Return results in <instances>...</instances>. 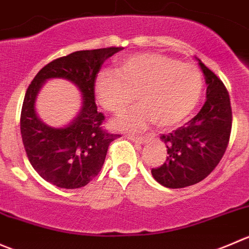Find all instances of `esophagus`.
<instances>
[{
  "instance_id": "obj_1",
  "label": "esophagus",
  "mask_w": 249,
  "mask_h": 249,
  "mask_svg": "<svg viewBox=\"0 0 249 249\" xmlns=\"http://www.w3.org/2000/svg\"><path fill=\"white\" fill-rule=\"evenodd\" d=\"M128 139L134 142L135 144H142L144 142V137H134V135H128Z\"/></svg>"
}]
</instances>
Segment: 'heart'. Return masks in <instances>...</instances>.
<instances>
[{"label":"heart","mask_w":249,"mask_h":249,"mask_svg":"<svg viewBox=\"0 0 249 249\" xmlns=\"http://www.w3.org/2000/svg\"><path fill=\"white\" fill-rule=\"evenodd\" d=\"M203 77L200 69L171 56L139 53L117 63L116 71L98 73L94 92L104 109L120 114L137 100L142 107L114 122L125 132H138L154 122L160 128L183 124L200 102Z\"/></svg>","instance_id":"obj_1"}]
</instances>
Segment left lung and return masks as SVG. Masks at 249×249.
Returning <instances> with one entry per match:
<instances>
[{
    "label": "left lung",
    "instance_id": "8db88e82",
    "mask_svg": "<svg viewBox=\"0 0 249 249\" xmlns=\"http://www.w3.org/2000/svg\"><path fill=\"white\" fill-rule=\"evenodd\" d=\"M207 92L197 115L183 127L162 134L167 159L152 168L155 180L169 189H180L200 183L218 166L225 154L232 125L230 98L224 83L200 60Z\"/></svg>",
    "mask_w": 249,
    "mask_h": 249
}]
</instances>
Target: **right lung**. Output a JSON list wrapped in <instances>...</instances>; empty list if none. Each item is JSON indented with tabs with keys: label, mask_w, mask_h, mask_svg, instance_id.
Listing matches in <instances>:
<instances>
[{
	"label": "right lung",
	"mask_w": 249,
	"mask_h": 249,
	"mask_svg": "<svg viewBox=\"0 0 249 249\" xmlns=\"http://www.w3.org/2000/svg\"><path fill=\"white\" fill-rule=\"evenodd\" d=\"M121 47L78 51L55 59L41 69L29 86L20 116L23 144L31 166L48 183L63 189H78L98 176L110 142L119 134L103 129L104 115L97 110L94 83L104 61ZM52 78L72 82L83 95L78 116L64 127L44 124L36 112V98Z\"/></svg>",
	"instance_id": "obj_1"
}]
</instances>
